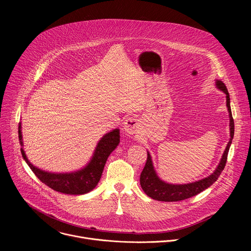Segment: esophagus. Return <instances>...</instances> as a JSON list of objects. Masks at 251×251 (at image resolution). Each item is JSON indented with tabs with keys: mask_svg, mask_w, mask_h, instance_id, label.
<instances>
[{
	"mask_svg": "<svg viewBox=\"0 0 251 251\" xmlns=\"http://www.w3.org/2000/svg\"><path fill=\"white\" fill-rule=\"evenodd\" d=\"M139 128V122L134 117H128L123 123V130L128 134H134Z\"/></svg>",
	"mask_w": 251,
	"mask_h": 251,
	"instance_id": "esophagus-1",
	"label": "esophagus"
}]
</instances>
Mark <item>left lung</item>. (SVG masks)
<instances>
[{
    "instance_id": "8db88e82",
    "label": "left lung",
    "mask_w": 251,
    "mask_h": 251,
    "mask_svg": "<svg viewBox=\"0 0 251 251\" xmlns=\"http://www.w3.org/2000/svg\"><path fill=\"white\" fill-rule=\"evenodd\" d=\"M216 86L218 89L223 91L226 95V107L228 110V115H229V134L230 138L229 141L226 145V148L222 156V159L220 161V164L218 165L217 169L213 171L212 174H210L208 176L201 178V180H199L197 182L189 183V184H170L167 183L158 176L152 157L150 153H148V158L146 165L143 169L141 176H140V185L142 187V190L144 191V193L150 197L153 200L160 201H183L189 198H192L201 192L204 191L208 187H210L214 182H216L219 176H221L223 170L225 169L226 160H227V154L229 151V147L233 139L234 135V122L231 114V109H230V98H229V93L226 89V86L225 83L219 79L216 80Z\"/></svg>"
}]
</instances>
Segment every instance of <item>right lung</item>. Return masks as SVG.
<instances>
[{"label":"right lung","mask_w":251,"mask_h":251,"mask_svg":"<svg viewBox=\"0 0 251 251\" xmlns=\"http://www.w3.org/2000/svg\"><path fill=\"white\" fill-rule=\"evenodd\" d=\"M19 140L24 160L40 181L50 189L66 195H84L92 191L100 181V177L109 155L117 148L120 142L118 128L106 133L97 143L94 153L88 164L80 170L69 173H51L33 166L23 149L22 124L19 125Z\"/></svg>","instance_id":"right-lung-1"}]
</instances>
